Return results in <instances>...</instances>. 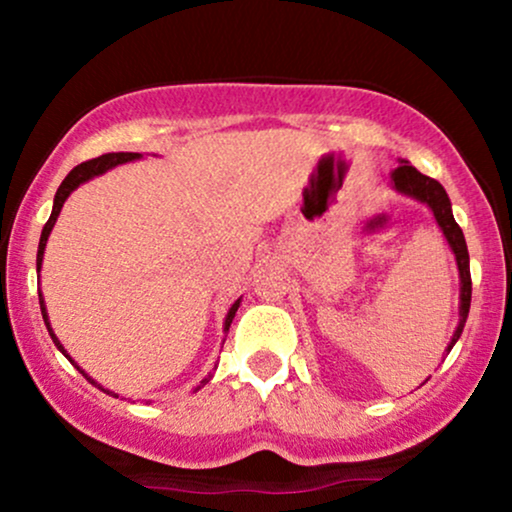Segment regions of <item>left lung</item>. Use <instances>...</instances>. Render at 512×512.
Here are the masks:
<instances>
[{"label": "left lung", "instance_id": "1", "mask_svg": "<svg viewBox=\"0 0 512 512\" xmlns=\"http://www.w3.org/2000/svg\"><path fill=\"white\" fill-rule=\"evenodd\" d=\"M390 185L392 190L399 192V195L416 199V202L426 204V207L431 209L433 219H436L438 228L443 231L445 240H448L452 255H455L457 272H460V322H457L448 349H445V356H448L452 346L460 339L464 322H467L469 315V303H472V276H469V252L467 243H464V233L462 228L457 226L455 216H452V204L445 187L440 185L438 180L419 173L409 161H399V166L390 173Z\"/></svg>", "mask_w": 512, "mask_h": 512}]
</instances>
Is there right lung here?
I'll list each match as a JSON object with an SVG mask.
<instances>
[{
  "mask_svg": "<svg viewBox=\"0 0 512 512\" xmlns=\"http://www.w3.org/2000/svg\"><path fill=\"white\" fill-rule=\"evenodd\" d=\"M137 158H142V154H105V156H98V158H91V161H86V163H79V166L76 168H72L69 170V175L67 178L62 180V185L57 187V192H55V202H52V214H50V219H48V223H45L43 226V233H40V243H38V260H35V267H38V272H40V267H43V255H45V245H48V238H50V233H52V228H55V223H57V216H60V211H62V207H64V202H67V197L72 195V192L76 190V187L79 185H84V182H88V180H93L96 178V175H103V173H108L110 168H115V166H120V163H127V161H137ZM38 298H40V313H43V320H45V327H48V332H50V337H52V342H55V346L57 349L62 351L64 356L69 358V361H72V366L79 370L81 375H84V378L88 380V383L91 385H96V387H101L103 392H108V395H115V392H110V390H105L103 385H98L96 380L91 378V375L86 373V370H81V366L79 363L74 361L72 356L67 354V349H64L62 346V342L60 339H57V334L52 332V325H50V317H48V308H45V298H43V291L38 289ZM240 301H243V298H238L236 303L231 305V308H228V313H226V320H223V332H228V327H231V322H233V317H236V313H238V308H240ZM211 380V375H207V378L202 380V383H199L197 387H195V392L197 390H202L204 385H207ZM117 397V395H115Z\"/></svg>",
  "mask_w": 512,
  "mask_h": 512,
  "instance_id": "add662e5",
  "label": "right lung"
}]
</instances>
